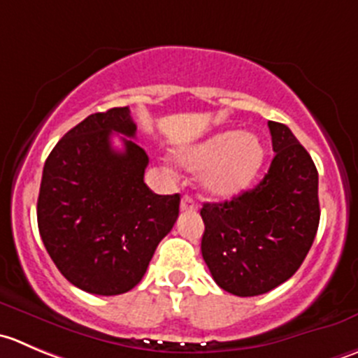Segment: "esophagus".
<instances>
[{"instance_id":"34e87169","label":"esophagus","mask_w":358,"mask_h":358,"mask_svg":"<svg viewBox=\"0 0 358 358\" xmlns=\"http://www.w3.org/2000/svg\"><path fill=\"white\" fill-rule=\"evenodd\" d=\"M180 208H182L183 211H196L197 203L192 196H183L182 203H180Z\"/></svg>"}]
</instances>
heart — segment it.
Segmentation results:
<instances>
[{"mask_svg": "<svg viewBox=\"0 0 358 358\" xmlns=\"http://www.w3.org/2000/svg\"><path fill=\"white\" fill-rule=\"evenodd\" d=\"M264 143L255 133L222 131L178 152V162L201 171V187L213 197H227L252 183L264 162Z\"/></svg>", "mask_w": 358, "mask_h": 358, "instance_id": "heart-1", "label": "heart"}]
</instances>
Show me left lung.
<instances>
[{"instance_id":"left-lung-1","label":"left lung","mask_w":358,"mask_h":358,"mask_svg":"<svg viewBox=\"0 0 358 358\" xmlns=\"http://www.w3.org/2000/svg\"><path fill=\"white\" fill-rule=\"evenodd\" d=\"M273 157L252 190L204 203L203 259L215 283L239 297L266 294L297 271L320 222L318 171L285 124L267 122Z\"/></svg>"}]
</instances>
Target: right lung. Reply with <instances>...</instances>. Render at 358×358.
I'll use <instances>...</instances> for the list:
<instances>
[{"instance_id": "right-lung-1", "label": "right lung", "mask_w": 358, "mask_h": 358, "mask_svg": "<svg viewBox=\"0 0 358 358\" xmlns=\"http://www.w3.org/2000/svg\"><path fill=\"white\" fill-rule=\"evenodd\" d=\"M124 134V151L111 134ZM129 106L92 113L47 157L38 196L40 236L61 275L96 296L129 292L175 225L180 194L159 196L143 182L148 155L131 138Z\"/></svg>"}]
</instances>
